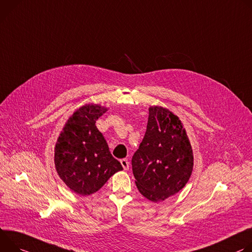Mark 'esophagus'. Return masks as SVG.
Wrapping results in <instances>:
<instances>
[{
	"label": "esophagus",
	"mask_w": 252,
	"mask_h": 252,
	"mask_svg": "<svg viewBox=\"0 0 252 252\" xmlns=\"http://www.w3.org/2000/svg\"><path fill=\"white\" fill-rule=\"evenodd\" d=\"M120 162H121V165H122L124 170H128L129 169V161H128V159H121Z\"/></svg>",
	"instance_id": "1"
}]
</instances>
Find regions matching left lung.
<instances>
[{"label":"left lung","instance_id":"obj_1","mask_svg":"<svg viewBox=\"0 0 252 252\" xmlns=\"http://www.w3.org/2000/svg\"><path fill=\"white\" fill-rule=\"evenodd\" d=\"M193 151L180 119L161 106H150L147 129L132 157L136 186L143 196L160 202L178 193L193 170Z\"/></svg>","mask_w":252,"mask_h":252}]
</instances>
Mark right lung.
<instances>
[{"mask_svg": "<svg viewBox=\"0 0 252 252\" xmlns=\"http://www.w3.org/2000/svg\"><path fill=\"white\" fill-rule=\"evenodd\" d=\"M107 110L93 103L77 109L55 145L54 162L59 177L81 196L95 193L112 175L123 170L95 125Z\"/></svg>", "mask_w": 252, "mask_h": 252, "instance_id": "add662e5", "label": "right lung"}]
</instances>
